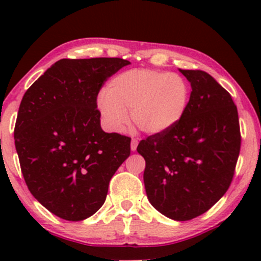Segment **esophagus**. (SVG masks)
<instances>
[{"mask_svg":"<svg viewBox=\"0 0 261 261\" xmlns=\"http://www.w3.org/2000/svg\"><path fill=\"white\" fill-rule=\"evenodd\" d=\"M137 145H139V140L137 139L131 140V151H136Z\"/></svg>","mask_w":261,"mask_h":261,"instance_id":"1","label":"esophagus"}]
</instances>
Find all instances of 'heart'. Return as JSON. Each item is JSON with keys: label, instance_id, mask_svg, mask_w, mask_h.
<instances>
[{"label": "heart", "instance_id": "heart-1", "mask_svg": "<svg viewBox=\"0 0 261 261\" xmlns=\"http://www.w3.org/2000/svg\"><path fill=\"white\" fill-rule=\"evenodd\" d=\"M189 98L190 86L180 74L136 68L113 77L97 104L110 130L124 131L130 112L141 131L161 134L181 120Z\"/></svg>", "mask_w": 261, "mask_h": 261}]
</instances>
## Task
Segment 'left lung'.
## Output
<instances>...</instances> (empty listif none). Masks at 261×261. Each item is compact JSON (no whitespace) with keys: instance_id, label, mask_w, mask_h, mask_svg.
<instances>
[{"instance_id":"1","label":"left lung","mask_w":261,"mask_h":261,"mask_svg":"<svg viewBox=\"0 0 261 261\" xmlns=\"http://www.w3.org/2000/svg\"><path fill=\"white\" fill-rule=\"evenodd\" d=\"M191 85L187 112L169 130L140 141L149 202L175 221L193 220L228 190L241 151L238 110L214 77L180 70Z\"/></svg>"}]
</instances>
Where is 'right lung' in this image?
<instances>
[{
    "instance_id": "obj_1",
    "label": "right lung",
    "mask_w": 261,
    "mask_h": 261,
    "mask_svg": "<svg viewBox=\"0 0 261 261\" xmlns=\"http://www.w3.org/2000/svg\"><path fill=\"white\" fill-rule=\"evenodd\" d=\"M128 64L119 58L59 60L23 95L14 126L23 178L60 218L82 221L95 214L130 155V137L104 133L97 109L106 81Z\"/></svg>"
}]
</instances>
